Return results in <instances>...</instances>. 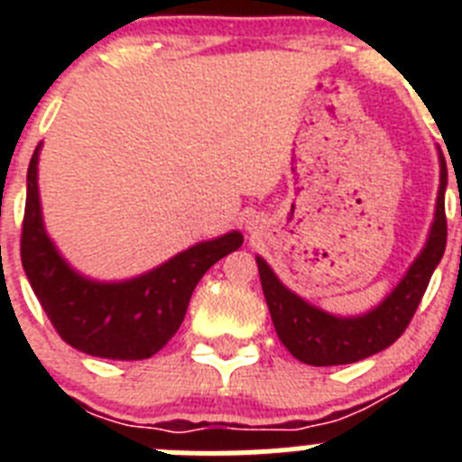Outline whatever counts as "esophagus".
I'll use <instances>...</instances> for the list:
<instances>
[{"label": "esophagus", "mask_w": 462, "mask_h": 462, "mask_svg": "<svg viewBox=\"0 0 462 462\" xmlns=\"http://www.w3.org/2000/svg\"><path fill=\"white\" fill-rule=\"evenodd\" d=\"M247 231H250V234H256V231H259V219H247Z\"/></svg>", "instance_id": "obj_1"}]
</instances>
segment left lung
Instances as JSON below:
<instances>
[{
    "instance_id": "1",
    "label": "left lung",
    "mask_w": 462,
    "mask_h": 462,
    "mask_svg": "<svg viewBox=\"0 0 462 462\" xmlns=\"http://www.w3.org/2000/svg\"><path fill=\"white\" fill-rule=\"evenodd\" d=\"M444 191H447V162L439 152V191L435 219L426 247L416 256L398 287L382 303L361 317H336L324 310L305 303L303 298L289 291L266 261L256 256L261 287L271 310L273 326L282 345L298 361L308 365H345L368 358L393 345L410 326L416 308L421 303L432 271L442 261L447 247V215H444Z\"/></svg>"
}]
</instances>
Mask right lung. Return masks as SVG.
Here are the masks:
<instances>
[{"instance_id": "obj_1", "label": "right lung", "mask_w": 462, "mask_h": 462, "mask_svg": "<svg viewBox=\"0 0 462 462\" xmlns=\"http://www.w3.org/2000/svg\"><path fill=\"white\" fill-rule=\"evenodd\" d=\"M39 150L41 145L27 169L20 259L41 308L60 337L79 352L113 361L150 358L178 333L199 280L238 250L243 234L231 231L194 245L134 280H88L62 259L43 228L36 185Z\"/></svg>"}]
</instances>
